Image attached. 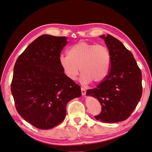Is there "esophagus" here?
<instances>
[{
  "mask_svg": "<svg viewBox=\"0 0 152 152\" xmlns=\"http://www.w3.org/2000/svg\"><path fill=\"white\" fill-rule=\"evenodd\" d=\"M81 93H82V95H85V94H86V89H85V88H81Z\"/></svg>",
  "mask_w": 152,
  "mask_h": 152,
  "instance_id": "esophagus-1",
  "label": "esophagus"
}]
</instances>
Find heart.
Wrapping results in <instances>:
<instances>
[{"mask_svg":"<svg viewBox=\"0 0 152 152\" xmlns=\"http://www.w3.org/2000/svg\"><path fill=\"white\" fill-rule=\"evenodd\" d=\"M67 55L61 54L59 63L65 75L71 80H75L82 72L83 83H99L108 75L111 66L109 49L103 45H95L80 41L70 46Z\"/></svg>","mask_w":152,"mask_h":152,"instance_id":"obj_1","label":"heart"}]
</instances>
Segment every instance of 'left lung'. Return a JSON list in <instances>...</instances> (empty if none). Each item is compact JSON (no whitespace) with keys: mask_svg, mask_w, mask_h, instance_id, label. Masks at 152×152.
I'll return each instance as SVG.
<instances>
[{"mask_svg":"<svg viewBox=\"0 0 152 152\" xmlns=\"http://www.w3.org/2000/svg\"><path fill=\"white\" fill-rule=\"evenodd\" d=\"M105 43L111 54L108 75L86 94L98 99L102 111L95 119L104 123H116L130 116L142 95V75L131 51L118 39L110 34Z\"/></svg>","mask_w":152,"mask_h":152,"instance_id":"obj_1","label":"left lung"}]
</instances>
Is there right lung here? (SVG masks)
<instances>
[{"label":"right lung","instance_id":"right-lung-1","mask_svg":"<svg viewBox=\"0 0 152 152\" xmlns=\"http://www.w3.org/2000/svg\"><path fill=\"white\" fill-rule=\"evenodd\" d=\"M66 37L42 35L17 59L11 92L18 113L37 128L48 130L66 116V104L81 96V87L69 80L59 63Z\"/></svg>","mask_w":152,"mask_h":152}]
</instances>
